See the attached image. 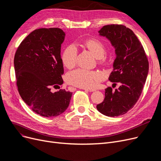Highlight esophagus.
<instances>
[{
    "mask_svg": "<svg viewBox=\"0 0 161 161\" xmlns=\"http://www.w3.org/2000/svg\"><path fill=\"white\" fill-rule=\"evenodd\" d=\"M86 91H87L89 92H93V91H95L96 89H84Z\"/></svg>",
    "mask_w": 161,
    "mask_h": 161,
    "instance_id": "obj_1",
    "label": "esophagus"
}]
</instances>
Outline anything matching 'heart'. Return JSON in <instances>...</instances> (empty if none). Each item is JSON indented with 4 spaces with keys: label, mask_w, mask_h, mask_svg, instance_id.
<instances>
[{
    "label": "heart",
    "mask_w": 161,
    "mask_h": 161,
    "mask_svg": "<svg viewBox=\"0 0 161 161\" xmlns=\"http://www.w3.org/2000/svg\"><path fill=\"white\" fill-rule=\"evenodd\" d=\"M86 46L93 53L97 58H100L103 63H106L103 58L106 53V48L103 42L97 39H91L86 42ZM78 49L74 44H70L64 50L62 54V61L68 68L74 66L76 62ZM103 75L100 72L89 71L78 69L70 72L66 75L68 83L81 88H91L103 80Z\"/></svg>",
    "instance_id": "1"
}]
</instances>
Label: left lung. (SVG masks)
<instances>
[{
    "mask_svg": "<svg viewBox=\"0 0 161 161\" xmlns=\"http://www.w3.org/2000/svg\"><path fill=\"white\" fill-rule=\"evenodd\" d=\"M99 35L106 37L115 48L116 57L109 80L119 83L112 91L105 89L103 102L97 105L98 111L108 117L126 114L136 103L146 83L149 62L145 51L133 31L122 25H105Z\"/></svg>",
    "mask_w": 161,
    "mask_h": 161,
    "instance_id": "8db88e82",
    "label": "left lung"
}]
</instances>
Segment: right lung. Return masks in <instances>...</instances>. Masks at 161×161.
<instances>
[{"label": "right lung", "mask_w": 161, "mask_h": 161, "mask_svg": "<svg viewBox=\"0 0 161 161\" xmlns=\"http://www.w3.org/2000/svg\"><path fill=\"white\" fill-rule=\"evenodd\" d=\"M64 38L65 33L61 29H36L22 41L15 54L19 93L32 110L41 116L59 115L70 104L72 92L51 91L52 87L63 83L61 47Z\"/></svg>", "instance_id": "obj_1"}]
</instances>
